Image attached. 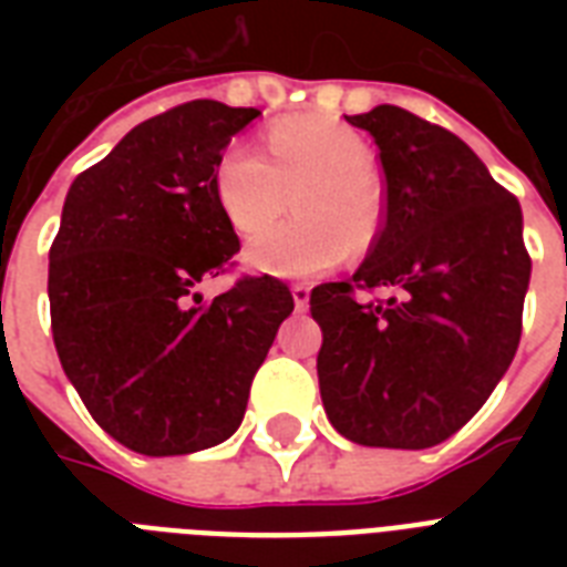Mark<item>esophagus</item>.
Instances as JSON below:
<instances>
[{"instance_id":"34e87169","label":"esophagus","mask_w":567,"mask_h":567,"mask_svg":"<svg viewBox=\"0 0 567 567\" xmlns=\"http://www.w3.org/2000/svg\"><path fill=\"white\" fill-rule=\"evenodd\" d=\"M291 293H293V306H297V311L309 309V297H311L309 285H306V282H293L291 285Z\"/></svg>"}]
</instances>
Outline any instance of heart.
Here are the masks:
<instances>
[{
	"label": "heart",
	"mask_w": 567,
	"mask_h": 567,
	"mask_svg": "<svg viewBox=\"0 0 567 567\" xmlns=\"http://www.w3.org/2000/svg\"><path fill=\"white\" fill-rule=\"evenodd\" d=\"M265 155L235 144L214 167L223 217L244 238L267 231L297 205V220L258 238L247 258L276 276L332 270L353 249L362 256L385 226V188L371 167V144L355 128L320 114L276 120Z\"/></svg>",
	"instance_id": "b5f03b06"
}]
</instances>
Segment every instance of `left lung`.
Listing matches in <instances>:
<instances>
[{
  "label": "left lung",
  "mask_w": 567,
  "mask_h": 567,
  "mask_svg": "<svg viewBox=\"0 0 567 567\" xmlns=\"http://www.w3.org/2000/svg\"><path fill=\"white\" fill-rule=\"evenodd\" d=\"M371 132L385 226L347 282L311 291L323 409L364 447L423 450L474 417L515 359L529 252L515 194L444 126L396 105L347 117ZM385 287V301L359 290Z\"/></svg>",
  "instance_id": "1"
}]
</instances>
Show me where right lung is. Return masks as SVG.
Listing matches in <instances>:
<instances>
[{
    "mask_svg": "<svg viewBox=\"0 0 567 567\" xmlns=\"http://www.w3.org/2000/svg\"><path fill=\"white\" fill-rule=\"evenodd\" d=\"M256 109L194 100L135 126L75 176L49 247V315L66 379L111 439L185 456L238 430L249 385L293 311L276 276L203 302L240 240L214 167Z\"/></svg>",
    "mask_w": 567,
    "mask_h": 567,
    "instance_id": "add662e5",
    "label": "right lung"
}]
</instances>
